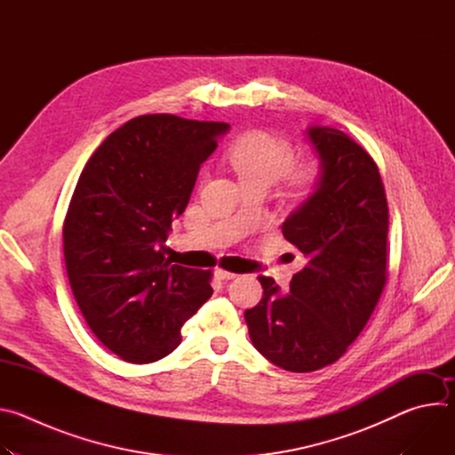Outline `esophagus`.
Returning a JSON list of instances; mask_svg holds the SVG:
<instances>
[{"mask_svg": "<svg viewBox=\"0 0 455 455\" xmlns=\"http://www.w3.org/2000/svg\"><path fill=\"white\" fill-rule=\"evenodd\" d=\"M216 277H218V279H221V281H230V279H235V277H237V274L218 268V270H216Z\"/></svg>", "mask_w": 455, "mask_h": 455, "instance_id": "esophagus-1", "label": "esophagus"}]
</instances>
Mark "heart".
I'll list each match as a JSON object with an SVG mask.
<instances>
[{"label":"heart","instance_id":"1","mask_svg":"<svg viewBox=\"0 0 455 455\" xmlns=\"http://www.w3.org/2000/svg\"><path fill=\"white\" fill-rule=\"evenodd\" d=\"M228 164L243 181L275 183L284 174L290 185L299 192H309L320 180V165L313 160L293 164V148L288 140L270 132L243 133L228 149Z\"/></svg>","mask_w":455,"mask_h":455}]
</instances>
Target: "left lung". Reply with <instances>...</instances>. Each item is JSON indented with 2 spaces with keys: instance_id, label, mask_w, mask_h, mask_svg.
<instances>
[{
  "instance_id": "left-lung-1",
  "label": "left lung",
  "mask_w": 455,
  "mask_h": 455,
  "mask_svg": "<svg viewBox=\"0 0 455 455\" xmlns=\"http://www.w3.org/2000/svg\"><path fill=\"white\" fill-rule=\"evenodd\" d=\"M320 158L311 196L283 223L306 267L281 293L259 277L263 299L244 311L253 347L281 369L335 363L365 328L387 283L388 207L376 162L335 127L307 129Z\"/></svg>"
}]
</instances>
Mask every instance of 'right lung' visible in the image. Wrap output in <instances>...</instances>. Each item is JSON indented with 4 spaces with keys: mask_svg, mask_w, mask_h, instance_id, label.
<instances>
[{
    "mask_svg": "<svg viewBox=\"0 0 455 455\" xmlns=\"http://www.w3.org/2000/svg\"><path fill=\"white\" fill-rule=\"evenodd\" d=\"M228 127L142 115L113 132L79 176L62 225L64 263L90 330L125 362L172 353L212 295L211 270L172 265L165 241Z\"/></svg>",
    "mask_w": 455,
    "mask_h": 455,
    "instance_id": "add662e5",
    "label": "right lung"
}]
</instances>
